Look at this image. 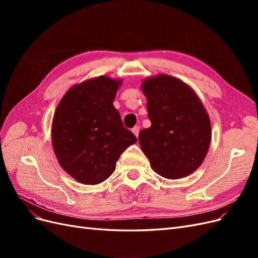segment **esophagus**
Wrapping results in <instances>:
<instances>
[{
  "label": "esophagus",
  "instance_id": "obj_1",
  "mask_svg": "<svg viewBox=\"0 0 258 258\" xmlns=\"http://www.w3.org/2000/svg\"><path fill=\"white\" fill-rule=\"evenodd\" d=\"M132 132H134V135H135L136 137H138V136H139V132H140L139 126H135L134 128H132Z\"/></svg>",
  "mask_w": 258,
  "mask_h": 258
}]
</instances>
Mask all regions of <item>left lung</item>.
I'll list each match as a JSON object with an SVG mask.
<instances>
[{
	"instance_id": "1",
	"label": "left lung",
	"mask_w": 258,
	"mask_h": 258,
	"mask_svg": "<svg viewBox=\"0 0 258 258\" xmlns=\"http://www.w3.org/2000/svg\"><path fill=\"white\" fill-rule=\"evenodd\" d=\"M142 89L152 124L140 131L139 143L152 168L171 179L192 173L211 141V123L201 101L190 87L170 75L145 80Z\"/></svg>"
}]
</instances>
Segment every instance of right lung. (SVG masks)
I'll return each instance as SVG.
<instances>
[{
  "label": "right lung",
  "instance_id": "right-lung-1",
  "mask_svg": "<svg viewBox=\"0 0 258 258\" xmlns=\"http://www.w3.org/2000/svg\"><path fill=\"white\" fill-rule=\"evenodd\" d=\"M120 81L107 76L86 81L61 99L52 119L51 139L62 169L77 182L102 183L121 153L137 142L113 105Z\"/></svg>",
  "mask_w": 258,
  "mask_h": 258
}]
</instances>
